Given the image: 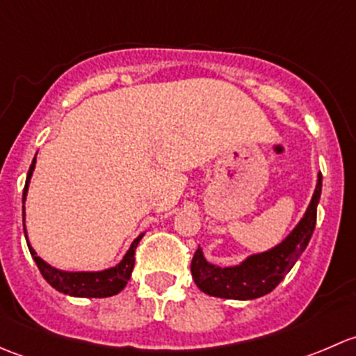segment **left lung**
<instances>
[{"instance_id":"left-lung-1","label":"left lung","mask_w":356,"mask_h":356,"mask_svg":"<svg viewBox=\"0 0 356 356\" xmlns=\"http://www.w3.org/2000/svg\"><path fill=\"white\" fill-rule=\"evenodd\" d=\"M321 193L322 174H318L314 196L296 227L282 239V243L261 253L250 254L238 265L220 267L211 264L204 258L203 250L198 246L191 261V274L196 286L210 296L245 301L265 296L277 288L279 282L286 277L310 243L317 222Z\"/></svg>"}]
</instances>
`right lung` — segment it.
<instances>
[{"mask_svg": "<svg viewBox=\"0 0 356 356\" xmlns=\"http://www.w3.org/2000/svg\"><path fill=\"white\" fill-rule=\"evenodd\" d=\"M34 168H35V156L34 160H32L31 168H29L27 181H25L24 196H22L24 234H25V239H27L29 251H31L32 258H34L35 265H38L42 277L46 279V282H48L51 288H55L56 291H60V293L63 294H68V296H75V298H108V296H113V294L120 293V291L125 288V284L129 282V279H131L132 268H134V251L136 248H138L139 241H141L143 236H145V232L139 234L138 238L132 241V245L127 250V253L124 254V258H122L115 267L105 268V270H77V272L60 270V268L53 267V265H49L48 261L42 260L41 257H38L34 248H32L31 243H29L27 231H25V200H27L29 184H31V177Z\"/></svg>", "mask_w": 356, "mask_h": 356, "instance_id": "1", "label": "right lung"}]
</instances>
